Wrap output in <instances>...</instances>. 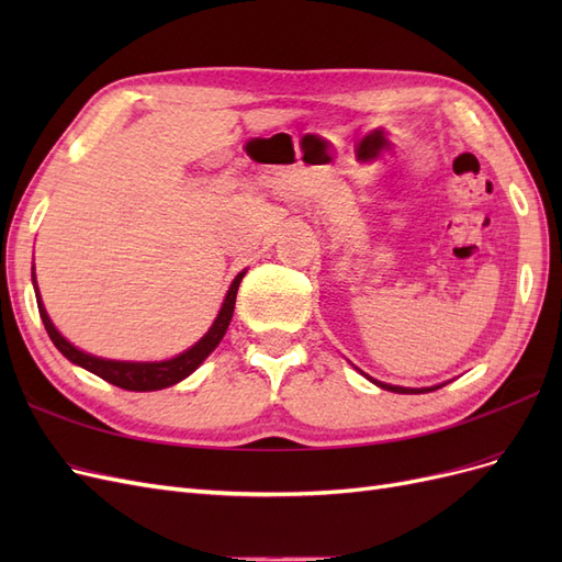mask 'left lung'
<instances>
[{"label": "left lung", "instance_id": "left-lung-1", "mask_svg": "<svg viewBox=\"0 0 562 562\" xmlns=\"http://www.w3.org/2000/svg\"><path fill=\"white\" fill-rule=\"evenodd\" d=\"M368 378V375H366ZM375 382L378 386H382V389H386V391H396V394H427V391H436V389H440L443 384H438V386H424V389H407V386H394V384H384V382H378V380H372Z\"/></svg>", "mask_w": 562, "mask_h": 562}]
</instances>
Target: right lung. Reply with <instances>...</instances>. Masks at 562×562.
<instances>
[{"mask_svg": "<svg viewBox=\"0 0 562 562\" xmlns=\"http://www.w3.org/2000/svg\"><path fill=\"white\" fill-rule=\"evenodd\" d=\"M246 271H241L229 285V291L225 295L223 307H220V314L215 316L211 330L203 335L194 347H190L187 351H182L180 356H173L168 361H151V363H135V361H110V359H100V356L87 353L77 349L75 345L67 342V339L56 330L54 323H50L44 302L40 297L37 291V281H35V267H32V283H35V293H37V307H40V316L44 321V328L50 337V342L56 345V349L65 356L67 361H72L75 366H81L83 370L93 372L100 380H105L119 389L126 391H157V389H166L173 386L180 380L190 378L192 372L206 361V356L220 345V339L225 337L227 326L234 314V302H236V291H239V283L244 279Z\"/></svg>", "mask_w": 562, "mask_h": 562, "instance_id": "right-lung-1", "label": "right lung"}]
</instances>
